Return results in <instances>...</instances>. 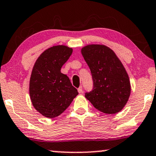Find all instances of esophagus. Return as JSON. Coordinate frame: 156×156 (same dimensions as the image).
<instances>
[{
  "instance_id": "obj_1",
  "label": "esophagus",
  "mask_w": 156,
  "mask_h": 156,
  "mask_svg": "<svg viewBox=\"0 0 156 156\" xmlns=\"http://www.w3.org/2000/svg\"><path fill=\"white\" fill-rule=\"evenodd\" d=\"M77 90H78V93H82V91H83V90H82V86H80V87L78 88Z\"/></svg>"
}]
</instances>
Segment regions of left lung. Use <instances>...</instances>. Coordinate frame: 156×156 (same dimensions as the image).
<instances>
[{"label": "left lung", "mask_w": 156, "mask_h": 156, "mask_svg": "<svg viewBox=\"0 0 156 156\" xmlns=\"http://www.w3.org/2000/svg\"><path fill=\"white\" fill-rule=\"evenodd\" d=\"M82 54L90 69L93 88L85 98L96 109L108 114L121 111L127 103L131 86L124 66L111 48L88 45Z\"/></svg>", "instance_id": "left-lung-1"}]
</instances>
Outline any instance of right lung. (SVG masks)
<instances>
[{
    "mask_svg": "<svg viewBox=\"0 0 156 156\" xmlns=\"http://www.w3.org/2000/svg\"><path fill=\"white\" fill-rule=\"evenodd\" d=\"M72 48L56 45L45 50L34 63L30 81L32 105L47 118L58 116L78 95L61 67L69 58Z\"/></svg>",
    "mask_w": 156,
    "mask_h": 156,
    "instance_id": "right-lung-1",
    "label": "right lung"
}]
</instances>
